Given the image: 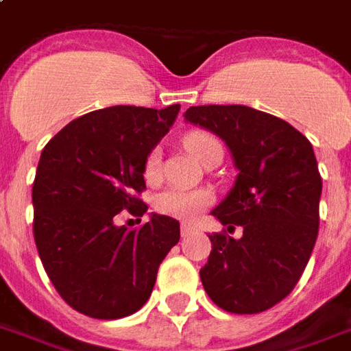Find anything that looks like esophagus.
Returning <instances> with one entry per match:
<instances>
[{"label": "esophagus", "mask_w": 351, "mask_h": 351, "mask_svg": "<svg viewBox=\"0 0 351 351\" xmlns=\"http://www.w3.org/2000/svg\"><path fill=\"white\" fill-rule=\"evenodd\" d=\"M193 230H195V227H193V225H189V223H182V227H180V234H182V238H188L189 234H193Z\"/></svg>", "instance_id": "1"}]
</instances>
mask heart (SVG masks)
I'll return each instance as SVG.
<instances>
[{
	"label": "heart",
	"instance_id": "b5f03b06",
	"mask_svg": "<svg viewBox=\"0 0 351 351\" xmlns=\"http://www.w3.org/2000/svg\"><path fill=\"white\" fill-rule=\"evenodd\" d=\"M184 147L193 160L199 163L210 154V150L219 147V141L206 132H191L184 137ZM145 178L149 182H156L162 175V156L158 150H150L145 160ZM212 202V193L206 189H182L167 188L160 191L154 199V208L163 215L176 217V219H195L202 210Z\"/></svg>",
	"mask_w": 351,
	"mask_h": 351
}]
</instances>
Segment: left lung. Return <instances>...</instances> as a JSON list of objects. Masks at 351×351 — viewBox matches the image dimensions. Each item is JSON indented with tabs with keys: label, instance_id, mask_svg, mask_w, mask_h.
Wrapping results in <instances>:
<instances>
[{
	"label": "left lung",
	"instance_id": "left-lung-1",
	"mask_svg": "<svg viewBox=\"0 0 351 351\" xmlns=\"http://www.w3.org/2000/svg\"><path fill=\"white\" fill-rule=\"evenodd\" d=\"M184 117L221 137L238 169L212 215L243 236H208L202 287L227 313L268 311L294 290L318 236L322 176L313 145L287 121L247 106H191Z\"/></svg>",
	"mask_w": 351,
	"mask_h": 351
}]
</instances>
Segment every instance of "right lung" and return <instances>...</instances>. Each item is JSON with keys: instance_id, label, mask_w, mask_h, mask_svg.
Masks as SVG:
<instances>
[{"instance_id": "add662e5", "label": "right lung", "mask_w": 351, "mask_h": 351, "mask_svg": "<svg viewBox=\"0 0 351 351\" xmlns=\"http://www.w3.org/2000/svg\"><path fill=\"white\" fill-rule=\"evenodd\" d=\"M163 110L111 106L64 126L44 147L33 182V234L46 274L77 313L117 320L137 313L158 268L180 240V223L150 215L119 227V212L141 217L145 160L175 123ZM141 221V219H139Z\"/></svg>"}]
</instances>
